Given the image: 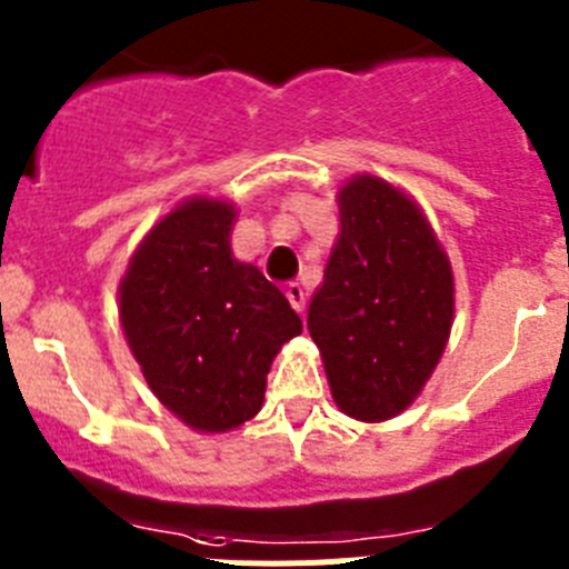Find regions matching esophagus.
Segmentation results:
<instances>
[{
	"label": "esophagus",
	"instance_id": "34e87169",
	"mask_svg": "<svg viewBox=\"0 0 569 569\" xmlns=\"http://www.w3.org/2000/svg\"><path fill=\"white\" fill-rule=\"evenodd\" d=\"M284 293H288V299H290V305H293L296 313H305V299H308V293H305V288H301L299 281H290Z\"/></svg>",
	"mask_w": 569,
	"mask_h": 569
}]
</instances>
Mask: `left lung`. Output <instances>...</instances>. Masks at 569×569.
Instances as JSON below:
<instances>
[{"mask_svg": "<svg viewBox=\"0 0 569 569\" xmlns=\"http://www.w3.org/2000/svg\"><path fill=\"white\" fill-rule=\"evenodd\" d=\"M339 239L308 330L341 413L387 421L413 405L453 328V270L419 204L379 176L339 190Z\"/></svg>", "mask_w": 569, "mask_h": 569, "instance_id": "obj_1", "label": "left lung"}]
</instances>
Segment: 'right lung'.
Masks as SVG:
<instances>
[{"mask_svg": "<svg viewBox=\"0 0 569 569\" xmlns=\"http://www.w3.org/2000/svg\"><path fill=\"white\" fill-rule=\"evenodd\" d=\"M236 208L196 196L136 248L119 319L156 399L202 433H224L261 410L270 365L301 319L259 268L233 259Z\"/></svg>", "mask_w": 569, "mask_h": 569, "instance_id": "right-lung-1", "label": "right lung"}]
</instances>
